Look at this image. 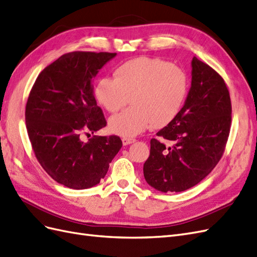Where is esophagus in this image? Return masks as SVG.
Masks as SVG:
<instances>
[{
	"label": "esophagus",
	"mask_w": 257,
	"mask_h": 257,
	"mask_svg": "<svg viewBox=\"0 0 257 257\" xmlns=\"http://www.w3.org/2000/svg\"><path fill=\"white\" fill-rule=\"evenodd\" d=\"M135 143V139L134 138H127V137H123L122 138V144L123 146H127V145H131Z\"/></svg>",
	"instance_id": "obj_1"
}]
</instances>
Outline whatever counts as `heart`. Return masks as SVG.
Here are the masks:
<instances>
[{"label": "heart", "instance_id": "heart-1", "mask_svg": "<svg viewBox=\"0 0 257 257\" xmlns=\"http://www.w3.org/2000/svg\"><path fill=\"white\" fill-rule=\"evenodd\" d=\"M189 90L182 68L167 61L141 57L116 67L114 78L103 77L94 87V96L106 110L114 112L126 103L133 107L112 115V133L134 137L150 125L163 127L180 112Z\"/></svg>", "mask_w": 257, "mask_h": 257}]
</instances>
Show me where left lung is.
Masks as SVG:
<instances>
[{
	"instance_id": "left-lung-1",
	"label": "left lung",
	"mask_w": 257,
	"mask_h": 257,
	"mask_svg": "<svg viewBox=\"0 0 257 257\" xmlns=\"http://www.w3.org/2000/svg\"><path fill=\"white\" fill-rule=\"evenodd\" d=\"M192 81L176 118L150 142L144 164L147 183L163 193L183 192L199 183L222 158L229 135L231 104L228 89L213 68L194 57Z\"/></svg>"
}]
</instances>
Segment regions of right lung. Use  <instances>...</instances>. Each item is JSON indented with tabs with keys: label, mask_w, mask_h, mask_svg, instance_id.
I'll return each instance as SVG.
<instances>
[{
	"label": "right lung",
	"mask_w": 257,
	"mask_h": 257,
	"mask_svg": "<svg viewBox=\"0 0 257 257\" xmlns=\"http://www.w3.org/2000/svg\"><path fill=\"white\" fill-rule=\"evenodd\" d=\"M116 56L108 52H69L38 75L26 107V124L37 161L54 181L73 190L95 186L106 176L122 147L118 136L83 132L106 126L93 95V79Z\"/></svg>",
	"instance_id": "obj_1"
}]
</instances>
